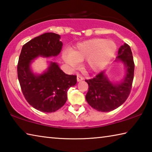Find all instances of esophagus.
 Returning a JSON list of instances; mask_svg holds the SVG:
<instances>
[{"label":"esophagus","instance_id":"esophagus-1","mask_svg":"<svg viewBox=\"0 0 152 152\" xmlns=\"http://www.w3.org/2000/svg\"><path fill=\"white\" fill-rule=\"evenodd\" d=\"M84 80L83 77H82L80 76H77V81L78 82H80L82 80Z\"/></svg>","mask_w":152,"mask_h":152}]
</instances>
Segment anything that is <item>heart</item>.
I'll use <instances>...</instances> for the list:
<instances>
[{"label": "heart", "instance_id": "obj_1", "mask_svg": "<svg viewBox=\"0 0 152 152\" xmlns=\"http://www.w3.org/2000/svg\"><path fill=\"white\" fill-rule=\"evenodd\" d=\"M117 49L116 43L112 40L94 38L78 43L71 51L64 52L62 58L64 61L71 66L86 59L88 68L96 72L101 70L112 60Z\"/></svg>", "mask_w": 152, "mask_h": 152}]
</instances>
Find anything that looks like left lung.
I'll use <instances>...</instances> for the list:
<instances>
[{
    "instance_id": "1",
    "label": "left lung",
    "mask_w": 152,
    "mask_h": 152,
    "mask_svg": "<svg viewBox=\"0 0 152 152\" xmlns=\"http://www.w3.org/2000/svg\"><path fill=\"white\" fill-rule=\"evenodd\" d=\"M116 61H121L125 67L126 74L121 82H111L104 71L93 78L85 80L88 84L86 100L89 105L98 111L109 112L117 109L124 103L130 94L135 64L132 50L127 43L119 48Z\"/></svg>"
}]
</instances>
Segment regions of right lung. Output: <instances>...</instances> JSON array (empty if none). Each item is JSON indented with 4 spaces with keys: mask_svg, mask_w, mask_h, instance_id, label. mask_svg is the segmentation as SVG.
<instances>
[{
    "mask_svg": "<svg viewBox=\"0 0 152 152\" xmlns=\"http://www.w3.org/2000/svg\"><path fill=\"white\" fill-rule=\"evenodd\" d=\"M60 35L45 33L33 38L23 46L17 65V74L25 99L35 109L53 113L64 106L67 92L77 82L76 76L64 72L56 62L50 61L42 74H34L31 69L33 60L38 57L57 56L62 48Z\"/></svg>",
    "mask_w": 152,
    "mask_h": 152,
    "instance_id": "obj_1",
    "label": "right lung"
}]
</instances>
